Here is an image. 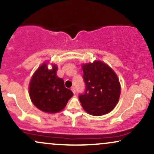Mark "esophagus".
I'll return each mask as SVG.
<instances>
[{
    "instance_id": "1",
    "label": "esophagus",
    "mask_w": 154,
    "mask_h": 154,
    "mask_svg": "<svg viewBox=\"0 0 154 154\" xmlns=\"http://www.w3.org/2000/svg\"><path fill=\"white\" fill-rule=\"evenodd\" d=\"M71 90H72V91L73 92V93H74V94H75V93H76V90H75V87H72V88H71Z\"/></svg>"
}]
</instances>
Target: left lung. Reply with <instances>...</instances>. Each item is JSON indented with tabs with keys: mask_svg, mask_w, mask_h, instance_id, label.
I'll return each mask as SVG.
<instances>
[{
	"mask_svg": "<svg viewBox=\"0 0 154 154\" xmlns=\"http://www.w3.org/2000/svg\"><path fill=\"white\" fill-rule=\"evenodd\" d=\"M85 91L79 99L86 112L93 116L108 114L119 101L121 86L117 75L100 61L82 65Z\"/></svg>",
	"mask_w": 154,
	"mask_h": 154,
	"instance_id": "obj_1",
	"label": "left lung"
}]
</instances>
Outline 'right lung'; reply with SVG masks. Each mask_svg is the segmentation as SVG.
I'll use <instances>...</instances> for the list:
<instances>
[{"label": "right lung", "mask_w": 154, "mask_h": 154, "mask_svg": "<svg viewBox=\"0 0 154 154\" xmlns=\"http://www.w3.org/2000/svg\"><path fill=\"white\" fill-rule=\"evenodd\" d=\"M57 66L48 69L43 63L35 71L29 82V97L38 109L46 113H57L66 106L73 93L65 88L61 78L57 77Z\"/></svg>", "instance_id": "1"}]
</instances>
